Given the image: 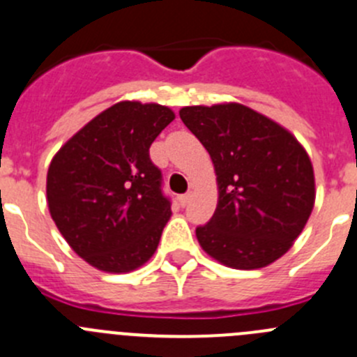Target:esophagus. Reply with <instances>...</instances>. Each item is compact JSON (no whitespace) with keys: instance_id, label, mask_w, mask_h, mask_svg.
I'll list each match as a JSON object with an SVG mask.
<instances>
[{"instance_id":"34e87169","label":"esophagus","mask_w":357,"mask_h":357,"mask_svg":"<svg viewBox=\"0 0 357 357\" xmlns=\"http://www.w3.org/2000/svg\"><path fill=\"white\" fill-rule=\"evenodd\" d=\"M178 200H179V204H181V206L185 207L186 204L190 202V193H183V195H179Z\"/></svg>"}]
</instances>
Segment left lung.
<instances>
[{
  "label": "left lung",
  "instance_id": "8db88e82",
  "mask_svg": "<svg viewBox=\"0 0 357 357\" xmlns=\"http://www.w3.org/2000/svg\"><path fill=\"white\" fill-rule=\"evenodd\" d=\"M183 123L204 144L218 176V207L195 234L204 251L241 271L281 258L314 207V171L302 144L242 105L186 106Z\"/></svg>",
  "mask_w": 357,
  "mask_h": 357
}]
</instances>
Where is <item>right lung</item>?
I'll use <instances>...</instances> for the list:
<instances>
[{"instance_id": "add662e5", "label": "right lung", "mask_w": 357, "mask_h": 357, "mask_svg": "<svg viewBox=\"0 0 357 357\" xmlns=\"http://www.w3.org/2000/svg\"><path fill=\"white\" fill-rule=\"evenodd\" d=\"M172 120L165 106L119 102L78 130L48 167L52 220L99 271H134L157 249L171 199L150 146Z\"/></svg>"}]
</instances>
